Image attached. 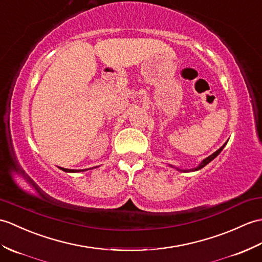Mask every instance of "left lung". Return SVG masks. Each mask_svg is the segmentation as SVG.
<instances>
[{"mask_svg": "<svg viewBox=\"0 0 262 262\" xmlns=\"http://www.w3.org/2000/svg\"><path fill=\"white\" fill-rule=\"evenodd\" d=\"M226 145H227V143H226V144H223L220 148H219L216 151H214L213 154L210 155L209 157H206V159H204L202 162H201V163H200V165H199V166H196L195 168H191V169H181V168H179V167H175V166H172V165H169V166H171V167H174V168H176V169H178V171H180V172H185V173H186V172L199 171V169H201V168H202V167H204L205 165H208V164H209L211 161H213V160L215 159V157H216L219 154L221 153V150L224 148V146H226Z\"/></svg>", "mask_w": 262, "mask_h": 262, "instance_id": "left-lung-1", "label": "left lung"}]
</instances>
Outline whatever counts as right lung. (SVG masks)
I'll use <instances>...</instances> for the list:
<instances>
[{
	"label": "right lung",
	"instance_id": "obj_1",
	"mask_svg": "<svg viewBox=\"0 0 262 262\" xmlns=\"http://www.w3.org/2000/svg\"><path fill=\"white\" fill-rule=\"evenodd\" d=\"M60 169H62L64 172H69V173H76V172H83V171H87L89 168L86 169H68V168H63V167H60Z\"/></svg>",
	"mask_w": 262,
	"mask_h": 262
}]
</instances>
